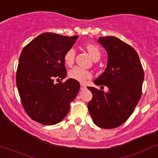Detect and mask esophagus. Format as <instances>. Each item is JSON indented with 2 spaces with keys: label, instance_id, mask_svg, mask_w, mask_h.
Masks as SVG:
<instances>
[{
  "label": "esophagus",
  "instance_id": "34e87169",
  "mask_svg": "<svg viewBox=\"0 0 158 158\" xmlns=\"http://www.w3.org/2000/svg\"><path fill=\"white\" fill-rule=\"evenodd\" d=\"M87 87H86V85L85 84H80V89L81 90H85Z\"/></svg>",
  "mask_w": 158,
  "mask_h": 158
}]
</instances>
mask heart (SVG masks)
<instances>
[{
    "label": "heart",
    "mask_w": 158,
    "mask_h": 158,
    "mask_svg": "<svg viewBox=\"0 0 158 158\" xmlns=\"http://www.w3.org/2000/svg\"><path fill=\"white\" fill-rule=\"evenodd\" d=\"M85 49L91 55L92 59L97 61L101 57V51L98 46L94 44H88L85 46ZM76 50L75 48H70L66 52L64 55V60L66 65L68 67H72L75 62L76 58ZM68 76L70 79L78 81L80 82H85L87 79L92 77V74L89 70L81 68L79 67H75L69 71Z\"/></svg>",
    "instance_id": "1"
}]
</instances>
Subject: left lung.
<instances>
[{
	"instance_id": "1",
	"label": "left lung",
	"mask_w": 158,
	"mask_h": 158,
	"mask_svg": "<svg viewBox=\"0 0 158 158\" xmlns=\"http://www.w3.org/2000/svg\"><path fill=\"white\" fill-rule=\"evenodd\" d=\"M98 42L106 50L108 62L94 82L106 86L108 91L88 87L93 95L88 109L97 126L112 129L132 115L141 98L144 71L137 52L127 43L112 36L100 37Z\"/></svg>"
}]
</instances>
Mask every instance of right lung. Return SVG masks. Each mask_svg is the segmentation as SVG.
Returning a JSON list of instances; mask_svg holds the SVG:
<instances>
[{
    "instance_id": "right-lung-1",
    "label": "right lung",
    "mask_w": 158,
    "mask_h": 158,
    "mask_svg": "<svg viewBox=\"0 0 158 158\" xmlns=\"http://www.w3.org/2000/svg\"><path fill=\"white\" fill-rule=\"evenodd\" d=\"M78 36L43 33L22 49L17 68L16 85L22 106L34 121L44 125L59 123L68 113L80 88L67 76L64 55ZM59 81L55 83L54 80Z\"/></svg>"
}]
</instances>
